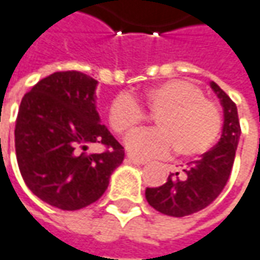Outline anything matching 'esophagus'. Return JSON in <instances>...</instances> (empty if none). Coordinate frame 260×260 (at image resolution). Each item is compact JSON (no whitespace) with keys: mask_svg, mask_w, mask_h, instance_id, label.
Returning a JSON list of instances; mask_svg holds the SVG:
<instances>
[{"mask_svg":"<svg viewBox=\"0 0 260 260\" xmlns=\"http://www.w3.org/2000/svg\"><path fill=\"white\" fill-rule=\"evenodd\" d=\"M128 160H129V163L137 164V166H142V164H147V160H142V158H137V157H132V155H128Z\"/></svg>","mask_w":260,"mask_h":260,"instance_id":"esophagus-1","label":"esophagus"}]
</instances>
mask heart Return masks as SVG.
<instances>
[{
  "label": "heart",
  "mask_w": 260,
  "mask_h": 260,
  "mask_svg": "<svg viewBox=\"0 0 260 260\" xmlns=\"http://www.w3.org/2000/svg\"><path fill=\"white\" fill-rule=\"evenodd\" d=\"M142 103L155 113L158 128L129 137L126 148L131 154L160 157L175 148L182 157H195L208 151L220 137V109L190 81L176 78L154 85L144 93ZM144 120L145 112L132 97L118 96L109 106V123L118 135L135 132Z\"/></svg>",
  "instance_id": "heart-1"
}]
</instances>
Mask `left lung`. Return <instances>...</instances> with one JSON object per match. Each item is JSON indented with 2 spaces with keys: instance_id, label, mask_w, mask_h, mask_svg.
<instances>
[{
  "instance_id": "obj_1",
  "label": "left lung",
  "mask_w": 260,
  "mask_h": 260,
  "mask_svg": "<svg viewBox=\"0 0 260 260\" xmlns=\"http://www.w3.org/2000/svg\"><path fill=\"white\" fill-rule=\"evenodd\" d=\"M211 88L220 99L224 112L220 141L199 160L190 161L182 173H170L164 185L145 189L148 204L164 215L185 217L207 208L220 195L232 173L242 132L237 106L214 81Z\"/></svg>"
}]
</instances>
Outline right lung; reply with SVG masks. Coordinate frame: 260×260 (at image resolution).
Listing matches in <instances>:
<instances>
[{
	"label": "right lung",
	"mask_w": 260,
	"mask_h": 260,
	"mask_svg": "<svg viewBox=\"0 0 260 260\" xmlns=\"http://www.w3.org/2000/svg\"><path fill=\"white\" fill-rule=\"evenodd\" d=\"M97 81L78 71H59L24 94L16 120V155L27 187L43 202L63 211L96 202L109 186L125 151L100 123ZM103 143L100 154L86 152Z\"/></svg>",
	"instance_id": "1"
}]
</instances>
